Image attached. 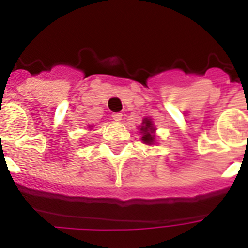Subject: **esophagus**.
Wrapping results in <instances>:
<instances>
[{
    "mask_svg": "<svg viewBox=\"0 0 248 248\" xmlns=\"http://www.w3.org/2000/svg\"><path fill=\"white\" fill-rule=\"evenodd\" d=\"M111 117H113L114 122H120V120H122L123 114L122 113H114L113 115H111Z\"/></svg>",
    "mask_w": 248,
    "mask_h": 248,
    "instance_id": "esophagus-1",
    "label": "esophagus"
}]
</instances>
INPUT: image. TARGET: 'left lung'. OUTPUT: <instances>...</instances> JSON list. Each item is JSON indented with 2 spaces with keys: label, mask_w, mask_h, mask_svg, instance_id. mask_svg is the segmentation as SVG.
Masks as SVG:
<instances>
[{
  "label": "left lung",
  "mask_w": 248,
  "mask_h": 248,
  "mask_svg": "<svg viewBox=\"0 0 248 248\" xmlns=\"http://www.w3.org/2000/svg\"><path fill=\"white\" fill-rule=\"evenodd\" d=\"M140 129V134H141V138L140 140L143 141L146 145H155L156 144V135H155V131H156V128L154 125V122L150 117L144 118L141 125L139 126Z\"/></svg>",
  "instance_id": "left-lung-1"
}]
</instances>
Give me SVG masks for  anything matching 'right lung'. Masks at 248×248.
I'll use <instances>...</instances> for the list:
<instances>
[{"mask_svg":"<svg viewBox=\"0 0 248 248\" xmlns=\"http://www.w3.org/2000/svg\"><path fill=\"white\" fill-rule=\"evenodd\" d=\"M88 126H89V130H91V129L93 128V125H88Z\"/></svg>","mask_w":248,"mask_h":248,"instance_id":"add662e5","label":"right lung"}]
</instances>
